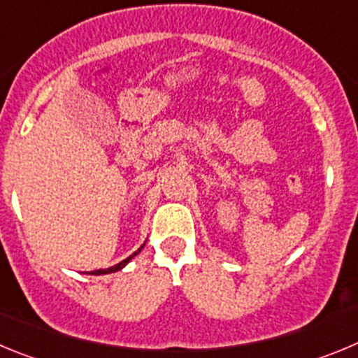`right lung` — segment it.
<instances>
[{
	"label": "right lung",
	"mask_w": 358,
	"mask_h": 358,
	"mask_svg": "<svg viewBox=\"0 0 358 358\" xmlns=\"http://www.w3.org/2000/svg\"><path fill=\"white\" fill-rule=\"evenodd\" d=\"M143 248H144V246H141V248H139V250L135 251L134 255H130V257H128V259H124V260H123V262H119V264H115V266L108 267V269H98V271H92V273H91V275H107V273H115V271H119V269H123V267H124V266H127V264H128V262H130V260H131V259H134V257H135V255H137V253H139V251H141V250H143Z\"/></svg>",
	"instance_id": "right-lung-1"
}]
</instances>
